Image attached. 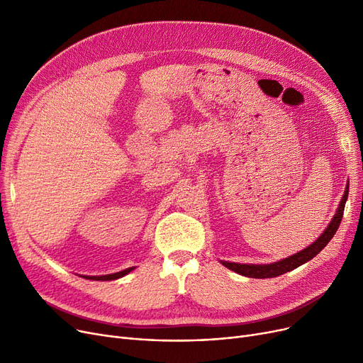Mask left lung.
<instances>
[{
    "label": "left lung",
    "instance_id": "left-lung-1",
    "mask_svg": "<svg viewBox=\"0 0 363 363\" xmlns=\"http://www.w3.org/2000/svg\"><path fill=\"white\" fill-rule=\"evenodd\" d=\"M347 196H349V181L346 184L345 194H342L341 201L337 207V212L333 216L328 226L325 228V231H323L318 237V240H315L311 245H308L306 249H303L301 252L291 255L285 259H281L278 262L264 263V264H253V263L247 264V263H235V262H225V260H219V262L225 266V268L231 269L240 275L249 277V278H275V277H279L282 274H287V272L298 268V266H301L303 263H306L311 259H313L323 249V247H325L331 241V238L334 237V234L338 230L340 222L342 219V213H345Z\"/></svg>",
    "mask_w": 363,
    "mask_h": 363
}]
</instances>
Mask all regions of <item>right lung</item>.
<instances>
[{
    "instance_id": "add662e5",
    "label": "right lung",
    "mask_w": 363,
    "mask_h": 363,
    "mask_svg": "<svg viewBox=\"0 0 363 363\" xmlns=\"http://www.w3.org/2000/svg\"><path fill=\"white\" fill-rule=\"evenodd\" d=\"M135 269V266L133 268H128V269H123V271H119V272H114V274H108V275H97V277H88V275H84V278L86 279H94V281H111V279H119L125 275H128L130 271Z\"/></svg>"
}]
</instances>
